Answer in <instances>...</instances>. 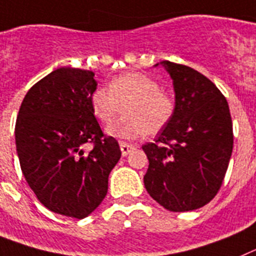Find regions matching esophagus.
<instances>
[{"label": "esophagus", "mask_w": 256, "mask_h": 256, "mask_svg": "<svg viewBox=\"0 0 256 256\" xmlns=\"http://www.w3.org/2000/svg\"><path fill=\"white\" fill-rule=\"evenodd\" d=\"M120 146H121V152H122V156H128V153L131 152V150H135V146H132V144L124 143V142H121V143H120Z\"/></svg>", "instance_id": "esophagus-1"}]
</instances>
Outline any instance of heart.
Returning a JSON list of instances; mask_svg holds the SVG:
<instances>
[{
  "mask_svg": "<svg viewBox=\"0 0 256 256\" xmlns=\"http://www.w3.org/2000/svg\"><path fill=\"white\" fill-rule=\"evenodd\" d=\"M90 104L95 118L104 125L113 121L124 106L125 116L106 128L108 134L118 139H136L144 132L158 134L176 110L174 96L143 73H125L113 78L108 88H95Z\"/></svg>",
  "mask_w": 256,
  "mask_h": 256,
  "instance_id": "b5f03b06",
  "label": "heart"
}]
</instances>
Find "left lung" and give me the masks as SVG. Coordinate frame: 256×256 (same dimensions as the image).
I'll return each instance as SVG.
<instances>
[{
  "mask_svg": "<svg viewBox=\"0 0 256 256\" xmlns=\"http://www.w3.org/2000/svg\"><path fill=\"white\" fill-rule=\"evenodd\" d=\"M174 81L176 110L153 143L146 192L174 212L205 206L220 190L233 150L230 106L214 82L190 66L164 60ZM157 66V64H156Z\"/></svg>",
  "mask_w": 256,
  "mask_h": 256,
  "instance_id": "1",
  "label": "left lung"
}]
</instances>
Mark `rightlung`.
Instances as JSON below:
<instances>
[{
	"instance_id": "1",
	"label": "right lung",
	"mask_w": 256,
	"mask_h": 256,
	"mask_svg": "<svg viewBox=\"0 0 256 256\" xmlns=\"http://www.w3.org/2000/svg\"><path fill=\"white\" fill-rule=\"evenodd\" d=\"M94 76L70 66L55 70L26 92L15 124L28 186L45 208L74 219L100 205L121 157L118 142L104 134L91 110Z\"/></svg>"
}]
</instances>
